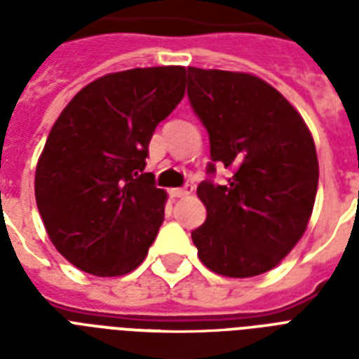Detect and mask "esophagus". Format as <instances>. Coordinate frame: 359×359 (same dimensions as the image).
<instances>
[{"mask_svg": "<svg viewBox=\"0 0 359 359\" xmlns=\"http://www.w3.org/2000/svg\"><path fill=\"white\" fill-rule=\"evenodd\" d=\"M191 191H194V186L186 184V186H182V188H173V190H171V196H173V197H186V196H190Z\"/></svg>", "mask_w": 359, "mask_h": 359, "instance_id": "obj_1", "label": "esophagus"}]
</instances>
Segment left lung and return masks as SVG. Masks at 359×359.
<instances>
[{"label": "left lung", "mask_w": 359, "mask_h": 359, "mask_svg": "<svg viewBox=\"0 0 359 359\" xmlns=\"http://www.w3.org/2000/svg\"><path fill=\"white\" fill-rule=\"evenodd\" d=\"M188 98L208 132V179L197 186L207 219L191 231L208 270L251 278L296 245L318 186L315 143L300 114L266 81L244 72L188 67ZM231 169L214 185L215 163Z\"/></svg>", "instance_id": "1"}]
</instances>
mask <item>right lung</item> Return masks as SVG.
Here are the masks:
<instances>
[{
    "mask_svg": "<svg viewBox=\"0 0 359 359\" xmlns=\"http://www.w3.org/2000/svg\"><path fill=\"white\" fill-rule=\"evenodd\" d=\"M184 86V67L106 74L83 87L50 130L36 163V207L55 250L76 268L114 278L147 257L168 196L143 171L145 158Z\"/></svg>",
    "mask_w": 359,
    "mask_h": 359,
    "instance_id": "1",
    "label": "right lung"
}]
</instances>
